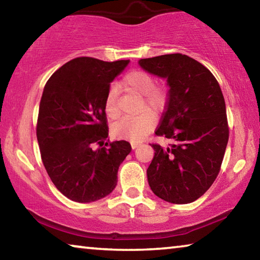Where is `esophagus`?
I'll return each mask as SVG.
<instances>
[{"label": "esophagus", "mask_w": 260, "mask_h": 260, "mask_svg": "<svg viewBox=\"0 0 260 260\" xmlns=\"http://www.w3.org/2000/svg\"><path fill=\"white\" fill-rule=\"evenodd\" d=\"M131 146H132V149H136L139 147V143H135V142H132L131 143Z\"/></svg>", "instance_id": "esophagus-1"}]
</instances>
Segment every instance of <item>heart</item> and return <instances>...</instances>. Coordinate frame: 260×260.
Here are the masks:
<instances>
[{"label":"heart","mask_w":260,"mask_h":260,"mask_svg":"<svg viewBox=\"0 0 260 260\" xmlns=\"http://www.w3.org/2000/svg\"><path fill=\"white\" fill-rule=\"evenodd\" d=\"M155 78L151 73L144 70H133L126 74L121 80V87L125 91L142 98L140 110L147 109L136 117H125L117 121L112 126V133L118 138L131 141H140L152 132L156 125V118L153 113L164 111L169 101V93L165 86L156 85ZM118 90L116 87H111L104 100L105 114L111 119H116L119 116V108L117 105ZM150 109V112L147 110Z\"/></svg>","instance_id":"1"}]
</instances>
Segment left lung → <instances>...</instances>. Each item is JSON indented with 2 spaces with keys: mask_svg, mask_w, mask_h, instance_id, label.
I'll list each match as a JSON object with an SVG mask.
<instances>
[{
  "mask_svg": "<svg viewBox=\"0 0 260 260\" xmlns=\"http://www.w3.org/2000/svg\"><path fill=\"white\" fill-rule=\"evenodd\" d=\"M144 71L166 79L169 101L155 132L172 143L151 144L147 170L151 190L173 204L203 195L220 171L230 136L226 104L217 79L204 65L182 54L139 60Z\"/></svg>",
  "mask_w": 260,
  "mask_h": 260,
  "instance_id": "obj_1",
  "label": "left lung"
}]
</instances>
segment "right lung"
<instances>
[{
	"label": "right lung",
	"instance_id": "1",
	"mask_svg": "<svg viewBox=\"0 0 260 260\" xmlns=\"http://www.w3.org/2000/svg\"><path fill=\"white\" fill-rule=\"evenodd\" d=\"M128 63L78 57L46 83L37 138L48 175L71 201H99L117 186L118 169L132 147L122 140L104 142L109 135L104 100Z\"/></svg>",
	"mask_w": 260,
	"mask_h": 260
}]
</instances>
